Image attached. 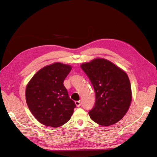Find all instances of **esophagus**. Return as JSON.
I'll use <instances>...</instances> for the list:
<instances>
[{
  "label": "esophagus",
  "instance_id": "34e87169",
  "mask_svg": "<svg viewBox=\"0 0 157 157\" xmlns=\"http://www.w3.org/2000/svg\"><path fill=\"white\" fill-rule=\"evenodd\" d=\"M75 104H76V105H77L78 107H79L80 106V105H81V103H80V101H75Z\"/></svg>",
  "mask_w": 157,
  "mask_h": 157
}]
</instances>
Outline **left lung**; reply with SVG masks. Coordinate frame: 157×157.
Returning a JSON list of instances; mask_svg holds the SVG:
<instances>
[{
	"label": "left lung",
	"mask_w": 157,
	"mask_h": 157,
	"mask_svg": "<svg viewBox=\"0 0 157 157\" xmlns=\"http://www.w3.org/2000/svg\"><path fill=\"white\" fill-rule=\"evenodd\" d=\"M94 87L96 100L89 111L91 119L102 126L115 124L125 115L132 101L131 86L126 73L103 59L81 65Z\"/></svg>",
	"instance_id": "left-lung-1"
}]
</instances>
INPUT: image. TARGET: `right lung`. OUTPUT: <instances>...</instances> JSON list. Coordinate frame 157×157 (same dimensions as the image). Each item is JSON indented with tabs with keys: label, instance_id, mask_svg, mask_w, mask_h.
<instances>
[{
	"label": "right lung",
	"instance_id": "right-lung-1",
	"mask_svg": "<svg viewBox=\"0 0 157 157\" xmlns=\"http://www.w3.org/2000/svg\"><path fill=\"white\" fill-rule=\"evenodd\" d=\"M71 70L70 65L52 64L39 70L27 84V104L41 124L56 128L70 119L76 105L63 82Z\"/></svg>",
	"mask_w": 157,
	"mask_h": 157
}]
</instances>
